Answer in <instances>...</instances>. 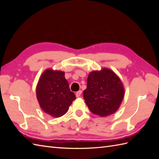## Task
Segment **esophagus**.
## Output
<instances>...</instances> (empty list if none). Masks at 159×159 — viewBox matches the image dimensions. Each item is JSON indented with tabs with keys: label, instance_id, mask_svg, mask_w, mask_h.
I'll list each match as a JSON object with an SVG mask.
<instances>
[{
	"label": "esophagus",
	"instance_id": "34e87169",
	"mask_svg": "<svg viewBox=\"0 0 159 159\" xmlns=\"http://www.w3.org/2000/svg\"><path fill=\"white\" fill-rule=\"evenodd\" d=\"M81 93H82V91H81V90H79V92H76V97H77V98L80 97V95H81Z\"/></svg>",
	"mask_w": 159,
	"mask_h": 159
}]
</instances>
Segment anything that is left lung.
Returning <instances> with one entry per match:
<instances>
[{"label":"left lung","instance_id":"obj_1","mask_svg":"<svg viewBox=\"0 0 159 159\" xmlns=\"http://www.w3.org/2000/svg\"><path fill=\"white\" fill-rule=\"evenodd\" d=\"M124 96L120 78L108 68L89 74L83 98L93 114L100 117L112 115L119 109Z\"/></svg>","mask_w":159,"mask_h":159}]
</instances>
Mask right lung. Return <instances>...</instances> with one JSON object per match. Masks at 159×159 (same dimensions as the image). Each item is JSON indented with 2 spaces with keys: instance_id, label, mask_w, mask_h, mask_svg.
Here are the masks:
<instances>
[{
  "instance_id": "1",
  "label": "right lung",
  "mask_w": 159,
  "mask_h": 159,
  "mask_svg": "<svg viewBox=\"0 0 159 159\" xmlns=\"http://www.w3.org/2000/svg\"><path fill=\"white\" fill-rule=\"evenodd\" d=\"M37 98L40 107L47 114L59 117L67 113L69 107L76 99L71 92L65 73L47 69L40 76L36 87Z\"/></svg>"
}]
</instances>
